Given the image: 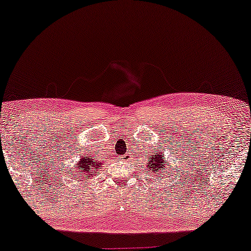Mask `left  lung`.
<instances>
[{
	"label": "left lung",
	"instance_id": "1",
	"mask_svg": "<svg viewBox=\"0 0 251 251\" xmlns=\"http://www.w3.org/2000/svg\"><path fill=\"white\" fill-rule=\"evenodd\" d=\"M150 158H151L150 165H151V167L150 168L149 166V168H153L155 172H159V169H160V173H164L162 168L167 165V162H166V159H165V155H164V152H162V153H160V152H159V153H153V155H150ZM166 173H167V171H166ZM155 174H158V173H155Z\"/></svg>",
	"mask_w": 251,
	"mask_h": 251
}]
</instances>
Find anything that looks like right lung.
I'll return each mask as SVG.
<instances>
[{"instance_id": "right-lung-1", "label": "right lung", "mask_w": 251, "mask_h": 251, "mask_svg": "<svg viewBox=\"0 0 251 251\" xmlns=\"http://www.w3.org/2000/svg\"><path fill=\"white\" fill-rule=\"evenodd\" d=\"M101 167V162H97L96 157L92 158L91 155H84L79 159V161L76 162V167H75L74 173H79L84 175V180L90 177H94L96 175L99 174V169Z\"/></svg>"}]
</instances>
